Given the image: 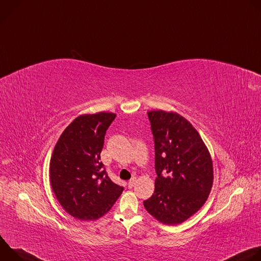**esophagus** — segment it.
Returning a JSON list of instances; mask_svg holds the SVG:
<instances>
[{"instance_id": "34e87169", "label": "esophagus", "mask_w": 261, "mask_h": 261, "mask_svg": "<svg viewBox=\"0 0 261 261\" xmlns=\"http://www.w3.org/2000/svg\"><path fill=\"white\" fill-rule=\"evenodd\" d=\"M135 182H136V177H132V178L129 180V182H128V187H129V188L134 187Z\"/></svg>"}]
</instances>
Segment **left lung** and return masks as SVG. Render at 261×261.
Returning a JSON list of instances; mask_svg holds the SVG:
<instances>
[{
	"label": "left lung",
	"mask_w": 261,
	"mask_h": 261,
	"mask_svg": "<svg viewBox=\"0 0 261 261\" xmlns=\"http://www.w3.org/2000/svg\"><path fill=\"white\" fill-rule=\"evenodd\" d=\"M155 142L154 194L145 210L166 225H176L206 201L214 180L211 155L196 129L176 113L147 111Z\"/></svg>",
	"instance_id": "obj_1"
}]
</instances>
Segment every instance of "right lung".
Wrapping results in <instances>:
<instances>
[{"label":"right lung","mask_w":261,"mask_h":261,"mask_svg":"<svg viewBox=\"0 0 261 261\" xmlns=\"http://www.w3.org/2000/svg\"><path fill=\"white\" fill-rule=\"evenodd\" d=\"M116 117L113 113L80 116L64 130L55 146L50 185L60 204L74 218H101L124 190L109 178L100 161L106 130Z\"/></svg>","instance_id":"obj_1"}]
</instances>
